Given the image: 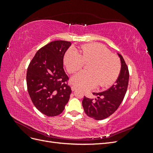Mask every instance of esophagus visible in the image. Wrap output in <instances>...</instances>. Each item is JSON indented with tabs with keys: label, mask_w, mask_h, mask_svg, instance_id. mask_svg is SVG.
I'll use <instances>...</instances> for the list:
<instances>
[{
	"label": "esophagus",
	"mask_w": 153,
	"mask_h": 153,
	"mask_svg": "<svg viewBox=\"0 0 153 153\" xmlns=\"http://www.w3.org/2000/svg\"><path fill=\"white\" fill-rule=\"evenodd\" d=\"M76 89V86H75V85H73V86H71V90H72L73 91H75Z\"/></svg>",
	"instance_id": "34e87169"
}]
</instances>
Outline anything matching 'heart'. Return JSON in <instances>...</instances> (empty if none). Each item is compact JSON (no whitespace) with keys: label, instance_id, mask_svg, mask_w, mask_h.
<instances>
[{"label":"heart","instance_id":"b5f03b06","mask_svg":"<svg viewBox=\"0 0 153 153\" xmlns=\"http://www.w3.org/2000/svg\"><path fill=\"white\" fill-rule=\"evenodd\" d=\"M64 62L70 73L79 71L85 62H90L87 66L89 71H80L71 78L74 85L84 90L91 89L98 84L100 87L111 84L117 78L121 67L117 55L98 43L83 45L79 52L76 50H69L64 56Z\"/></svg>","mask_w":153,"mask_h":153}]
</instances>
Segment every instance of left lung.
I'll use <instances>...</instances> for the list:
<instances>
[{
  "mask_svg": "<svg viewBox=\"0 0 153 153\" xmlns=\"http://www.w3.org/2000/svg\"><path fill=\"white\" fill-rule=\"evenodd\" d=\"M121 59V69L115 84L108 90L101 92H93L96 99L84 96L82 106L88 116L95 120L108 117L119 108L124 98L129 81L128 68L122 55L117 53Z\"/></svg>",
  "mask_w": 153,
  "mask_h": 153,
  "instance_id": "8db88e82",
  "label": "left lung"
}]
</instances>
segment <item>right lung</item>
I'll list each match as a JSON object with an SVG mask.
<instances>
[{"label": "right lung", "mask_w": 153, "mask_h": 153, "mask_svg": "<svg viewBox=\"0 0 153 153\" xmlns=\"http://www.w3.org/2000/svg\"><path fill=\"white\" fill-rule=\"evenodd\" d=\"M71 45L54 41L40 48L27 68V85L30 98L39 112L49 117L61 114L71 93L63 59Z\"/></svg>", "instance_id": "obj_1"}]
</instances>
